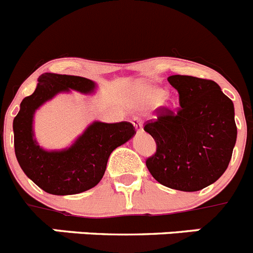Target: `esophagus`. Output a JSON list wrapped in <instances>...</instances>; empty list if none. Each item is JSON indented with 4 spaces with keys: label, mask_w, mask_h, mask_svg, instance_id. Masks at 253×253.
<instances>
[{
    "label": "esophagus",
    "mask_w": 253,
    "mask_h": 253,
    "mask_svg": "<svg viewBox=\"0 0 253 253\" xmlns=\"http://www.w3.org/2000/svg\"><path fill=\"white\" fill-rule=\"evenodd\" d=\"M133 125H134V127H136V131H137V132H142L143 131V122H142V120H141V119H138V117H134Z\"/></svg>",
    "instance_id": "obj_1"
}]
</instances>
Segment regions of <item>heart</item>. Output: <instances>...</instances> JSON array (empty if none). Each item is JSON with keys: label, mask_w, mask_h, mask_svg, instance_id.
Wrapping results in <instances>:
<instances>
[{"label": "heart", "mask_w": 253, "mask_h": 253, "mask_svg": "<svg viewBox=\"0 0 253 253\" xmlns=\"http://www.w3.org/2000/svg\"><path fill=\"white\" fill-rule=\"evenodd\" d=\"M165 96H166V91L165 89L153 88V87H150V88L146 89V98L151 103L160 102Z\"/></svg>", "instance_id": "obj_1"}]
</instances>
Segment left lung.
Segmentation results:
<instances>
[{"label": "left lung", "mask_w": 253, "mask_h": 253, "mask_svg": "<svg viewBox=\"0 0 253 253\" xmlns=\"http://www.w3.org/2000/svg\"><path fill=\"white\" fill-rule=\"evenodd\" d=\"M180 107L156 108L143 129L156 142L146 166L156 181L195 192L216 182L227 169L237 137L235 108L212 80L173 75Z\"/></svg>", "instance_id": "left-lung-1"}]
</instances>
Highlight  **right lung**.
<instances>
[{
  "label": "right lung",
  "instance_id": "obj_1",
  "mask_svg": "<svg viewBox=\"0 0 253 253\" xmlns=\"http://www.w3.org/2000/svg\"><path fill=\"white\" fill-rule=\"evenodd\" d=\"M93 88V82L84 77L43 73L13 119L18 164L26 176L47 193L76 195L94 187L105 174L111 152L136 133L131 122H93L67 150L48 152L37 145L32 132L35 111L58 92L76 89L88 93Z\"/></svg>",
  "mask_w": 253,
  "mask_h": 253
}]
</instances>
